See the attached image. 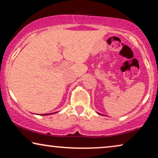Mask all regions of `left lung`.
I'll use <instances>...</instances> for the list:
<instances>
[{"instance_id": "left-lung-1", "label": "left lung", "mask_w": 158, "mask_h": 158, "mask_svg": "<svg viewBox=\"0 0 158 158\" xmlns=\"http://www.w3.org/2000/svg\"><path fill=\"white\" fill-rule=\"evenodd\" d=\"M98 114H99V113H98ZM101 115H102V114H101Z\"/></svg>"}]
</instances>
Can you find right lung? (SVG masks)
Instances as JSON below:
<instances>
[{
	"label": "right lung",
	"instance_id": "obj_1",
	"mask_svg": "<svg viewBox=\"0 0 158 158\" xmlns=\"http://www.w3.org/2000/svg\"><path fill=\"white\" fill-rule=\"evenodd\" d=\"M55 113H57V112H55ZM52 114H54V113H52ZM42 114V115L47 116V115H49V114ZM40 115H41V114H40Z\"/></svg>",
	"mask_w": 158,
	"mask_h": 158
}]
</instances>
